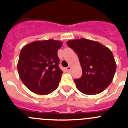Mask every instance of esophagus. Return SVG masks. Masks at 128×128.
<instances>
[{"label": "esophagus", "mask_w": 128, "mask_h": 128, "mask_svg": "<svg viewBox=\"0 0 128 128\" xmlns=\"http://www.w3.org/2000/svg\"><path fill=\"white\" fill-rule=\"evenodd\" d=\"M66 70H67V71H70V70H71V67L68 66V68H66Z\"/></svg>", "instance_id": "34e87169"}]
</instances>
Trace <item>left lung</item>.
<instances>
[{
	"label": "left lung",
	"mask_w": 128,
	"mask_h": 128,
	"mask_svg": "<svg viewBox=\"0 0 128 128\" xmlns=\"http://www.w3.org/2000/svg\"><path fill=\"white\" fill-rule=\"evenodd\" d=\"M78 56L82 74L74 79L76 88L83 94L94 95L103 91L113 79L116 64L110 49L100 43L86 39L67 42Z\"/></svg>",
	"instance_id": "obj_1"
}]
</instances>
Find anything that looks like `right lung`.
I'll use <instances>...</instances> for the list:
<instances>
[{"label": "right lung", "mask_w": 128, "mask_h": 128, "mask_svg": "<svg viewBox=\"0 0 128 128\" xmlns=\"http://www.w3.org/2000/svg\"><path fill=\"white\" fill-rule=\"evenodd\" d=\"M62 44L49 39L33 42L22 48L17 69L21 80L30 90L46 95L59 86L63 71L59 67L58 50Z\"/></svg>", "instance_id": "right-lung-1"}]
</instances>
